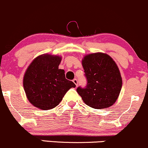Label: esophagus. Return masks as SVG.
Segmentation results:
<instances>
[{"mask_svg":"<svg viewBox=\"0 0 148 148\" xmlns=\"http://www.w3.org/2000/svg\"><path fill=\"white\" fill-rule=\"evenodd\" d=\"M73 82H74V84H75L76 86H77V84H78V82H77V79H74L73 80Z\"/></svg>","mask_w":148,"mask_h":148,"instance_id":"obj_1","label":"esophagus"}]
</instances>
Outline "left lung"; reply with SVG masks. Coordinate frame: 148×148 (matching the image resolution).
Instances as JSON below:
<instances>
[{"mask_svg": "<svg viewBox=\"0 0 148 148\" xmlns=\"http://www.w3.org/2000/svg\"><path fill=\"white\" fill-rule=\"evenodd\" d=\"M87 79L85 88L77 87L83 101L95 109L110 107L117 101L122 86L118 66L108 54L92 53L82 60Z\"/></svg>", "mask_w": 148, "mask_h": 148, "instance_id": "1", "label": "left lung"}]
</instances>
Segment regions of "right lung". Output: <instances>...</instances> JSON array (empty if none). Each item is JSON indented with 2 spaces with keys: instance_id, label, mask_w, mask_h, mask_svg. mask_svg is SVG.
<instances>
[{
  "instance_id": "add662e5",
  "label": "right lung",
  "mask_w": 148,
  "mask_h": 148,
  "mask_svg": "<svg viewBox=\"0 0 148 148\" xmlns=\"http://www.w3.org/2000/svg\"><path fill=\"white\" fill-rule=\"evenodd\" d=\"M61 56L44 54L35 58L25 72L23 85L28 100L40 110H50L57 106L66 93L75 87L59 69Z\"/></svg>"
}]
</instances>
